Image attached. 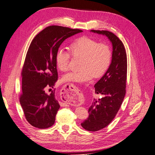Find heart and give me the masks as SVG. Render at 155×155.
Returning <instances> with one entry per match:
<instances>
[{
    "instance_id": "obj_1",
    "label": "heart",
    "mask_w": 155,
    "mask_h": 155,
    "mask_svg": "<svg viewBox=\"0 0 155 155\" xmlns=\"http://www.w3.org/2000/svg\"><path fill=\"white\" fill-rule=\"evenodd\" d=\"M69 50L61 48L55 54V62L58 68L66 72L69 68L71 55L81 58L79 72L65 74L63 79L66 81L85 83L94 77L100 78L110 67L112 61L111 48L107 43H99L88 37H81L70 45Z\"/></svg>"
}]
</instances>
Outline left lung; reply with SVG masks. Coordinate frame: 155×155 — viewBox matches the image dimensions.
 Masks as SVG:
<instances>
[{
  "label": "left lung",
  "mask_w": 155,
  "mask_h": 155,
  "mask_svg": "<svg viewBox=\"0 0 155 155\" xmlns=\"http://www.w3.org/2000/svg\"><path fill=\"white\" fill-rule=\"evenodd\" d=\"M91 31L106 35L112 44V56L110 67L94 85L96 94L101 98L94 100L88 109V118L81 123L87 130L97 131L105 128L115 118L122 104L126 92L127 59L121 41L107 30Z\"/></svg>",
  "instance_id": "left-lung-1"
}]
</instances>
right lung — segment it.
I'll return each mask as SVG.
<instances>
[{"label": "right lung", "instance_id": "right-lung-1", "mask_svg": "<svg viewBox=\"0 0 155 155\" xmlns=\"http://www.w3.org/2000/svg\"><path fill=\"white\" fill-rule=\"evenodd\" d=\"M82 31L52 25L40 31L31 41L22 69L19 101L28 122L36 128L46 129L55 123L60 105L55 89L50 94L46 90L53 88L58 80L55 54L65 39Z\"/></svg>", "mask_w": 155, "mask_h": 155}]
</instances>
